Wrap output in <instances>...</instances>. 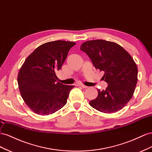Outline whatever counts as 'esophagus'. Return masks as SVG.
<instances>
[{"label":"esophagus","instance_id":"34e87169","mask_svg":"<svg viewBox=\"0 0 152 152\" xmlns=\"http://www.w3.org/2000/svg\"><path fill=\"white\" fill-rule=\"evenodd\" d=\"M78 86H81L82 88H88V86H86V85H83V84H79V85H77Z\"/></svg>","mask_w":152,"mask_h":152}]
</instances>
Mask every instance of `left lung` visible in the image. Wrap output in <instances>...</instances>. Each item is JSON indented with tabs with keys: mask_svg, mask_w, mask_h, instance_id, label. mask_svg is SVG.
I'll use <instances>...</instances> for the list:
<instances>
[{
	"mask_svg": "<svg viewBox=\"0 0 152 152\" xmlns=\"http://www.w3.org/2000/svg\"><path fill=\"white\" fill-rule=\"evenodd\" d=\"M80 50L104 72L102 78L108 84L105 90H98L90 105L104 113L122 110L132 97L137 81V67L131 55L117 43L102 39L86 41Z\"/></svg>",
	"mask_w": 152,
	"mask_h": 152,
	"instance_id": "left-lung-1",
	"label": "left lung"
}]
</instances>
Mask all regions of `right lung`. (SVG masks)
Wrapping results in <instances>:
<instances>
[{
    "mask_svg": "<svg viewBox=\"0 0 152 152\" xmlns=\"http://www.w3.org/2000/svg\"><path fill=\"white\" fill-rule=\"evenodd\" d=\"M75 42H48L37 47L25 60L18 75L20 92L28 107L35 113L48 115L65 106L74 86L57 82L68 52Z\"/></svg>",
    "mask_w": 152,
    "mask_h": 152,
    "instance_id": "right-lung-1",
    "label": "right lung"
}]
</instances>
